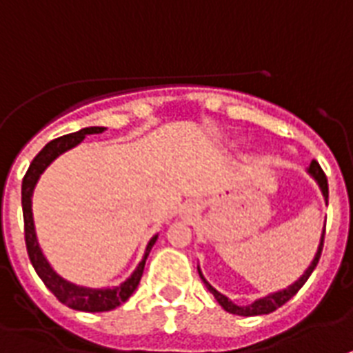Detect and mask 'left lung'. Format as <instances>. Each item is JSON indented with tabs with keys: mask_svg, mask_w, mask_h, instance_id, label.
<instances>
[{
	"mask_svg": "<svg viewBox=\"0 0 353 353\" xmlns=\"http://www.w3.org/2000/svg\"><path fill=\"white\" fill-rule=\"evenodd\" d=\"M308 174H310L314 179L317 181V185L321 186V192H323V196H325V199L328 201V179H326L325 172H323V168L319 167V163L317 161H312L310 167H308ZM325 234L326 230H323V236H321V243H319V248H317V254L316 257H314V261H312V265L306 268V272L303 274V276L299 277V279L294 283V285H290L288 288H285V290H279L276 292V294H270V296L266 297H261V299L254 301L252 305L248 306H237L234 305L230 299L226 296H223V294H219V292L214 288V286L208 283V281L203 277L201 270H199V266H197V272H199V277L203 279V283L206 285V288L214 294V297H216V301L219 303V305L225 308L226 312H230V314H236V316H263V314H270V312L277 310L279 306H283L286 303V301H290L292 297L296 296L297 292L301 290V286L305 285L306 281H308V277L312 276V272H314V268L317 266V263H319V257H321V252H323V243H325Z\"/></svg>",
	"mask_w": 353,
	"mask_h": 353,
	"instance_id": "1",
	"label": "left lung"
}]
</instances>
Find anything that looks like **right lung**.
Returning <instances> with one entry per match:
<instances>
[{
    "mask_svg": "<svg viewBox=\"0 0 353 353\" xmlns=\"http://www.w3.org/2000/svg\"><path fill=\"white\" fill-rule=\"evenodd\" d=\"M105 130H107L105 127L81 128L79 132L67 134V136L57 137V139H52L50 143H47V145L41 148V152L32 159V163H30V167H28L27 174H25L21 183L25 243H27V252L28 257H30V263H32L34 266V270H36L37 276L41 277V281L45 283V286H47L48 290L52 292L54 296L57 297V301H61L63 305H67L68 308H74V310L81 312H108L117 308L119 305H123V303L134 294L137 285H139L143 270H145V263H147L148 252H150V248L154 246V243H156L157 239V236L152 237L150 243L147 245L145 257H143L141 263L137 265L134 274H132L125 283L116 286V288H85V286H77L74 285V283H68V281L59 277L56 272L52 270V266L48 265V261L45 259L41 248L37 245L32 217V192L37 179H39V176L43 174V170H45L57 156H61L63 152L70 150V148H74L76 145H79L88 134H101V132Z\"/></svg>",
    "mask_w": 353,
    "mask_h": 353,
    "instance_id": "obj_1",
    "label": "right lung"
}]
</instances>
